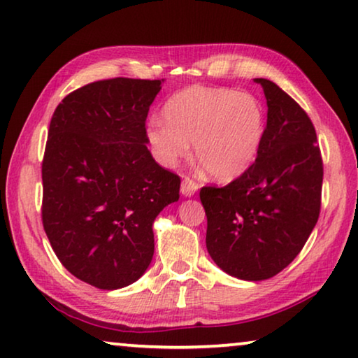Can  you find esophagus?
Instances as JSON below:
<instances>
[{
  "label": "esophagus",
  "instance_id": "obj_1",
  "mask_svg": "<svg viewBox=\"0 0 358 358\" xmlns=\"http://www.w3.org/2000/svg\"><path fill=\"white\" fill-rule=\"evenodd\" d=\"M197 189H199V185H197L196 181H193L191 178H185L183 181H181V194L183 196L191 197Z\"/></svg>",
  "mask_w": 358,
  "mask_h": 358
}]
</instances>
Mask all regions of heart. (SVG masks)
<instances>
[{"label": "heart", "instance_id": "b5f03b06", "mask_svg": "<svg viewBox=\"0 0 358 358\" xmlns=\"http://www.w3.org/2000/svg\"><path fill=\"white\" fill-rule=\"evenodd\" d=\"M164 117L165 122L151 120L146 125L154 157L164 167H175L194 143L197 161L220 181L241 177L264 140V108L249 93L189 87L165 103Z\"/></svg>", "mask_w": 358, "mask_h": 358}]
</instances>
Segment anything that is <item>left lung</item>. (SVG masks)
Here are the masks:
<instances>
[{"label": "left lung", "mask_w": 358, "mask_h": 358, "mask_svg": "<svg viewBox=\"0 0 358 358\" xmlns=\"http://www.w3.org/2000/svg\"><path fill=\"white\" fill-rule=\"evenodd\" d=\"M264 88L266 127L255 162L223 188L204 186L206 246L225 273L246 281L278 275L317 225L323 162L312 120L278 85Z\"/></svg>", "instance_id": "1"}]
</instances>
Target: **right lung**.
Wrapping results in <instances>:
<instances>
[{"instance_id": "1", "label": "right lung", "mask_w": 358, "mask_h": 358, "mask_svg": "<svg viewBox=\"0 0 358 358\" xmlns=\"http://www.w3.org/2000/svg\"><path fill=\"white\" fill-rule=\"evenodd\" d=\"M162 82L99 80L67 94L52 114L43 228L61 264L98 289L141 278L154 255L152 223L180 197V177L146 146V117Z\"/></svg>"}]
</instances>
